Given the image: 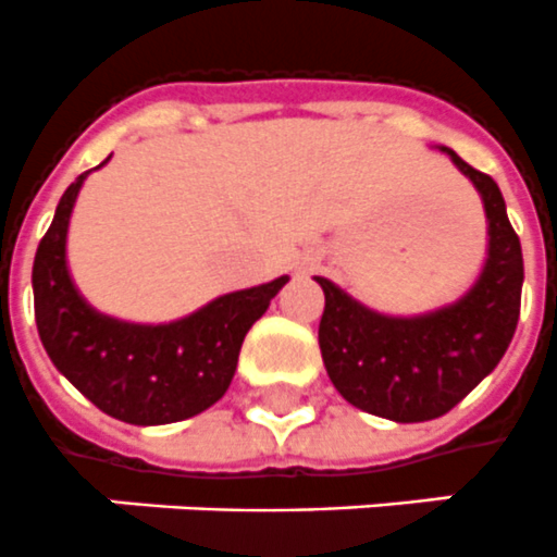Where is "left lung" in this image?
<instances>
[{
    "label": "left lung",
    "instance_id": "left-lung-1",
    "mask_svg": "<svg viewBox=\"0 0 557 557\" xmlns=\"http://www.w3.org/2000/svg\"><path fill=\"white\" fill-rule=\"evenodd\" d=\"M451 158L478 189L486 212V258L462 296L425 313H382L354 299L324 275L319 322L327 376L354 408L394 422H425L448 413L495 371L520 315L523 252L506 215V201L488 175Z\"/></svg>",
    "mask_w": 557,
    "mask_h": 557
}]
</instances>
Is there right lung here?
I'll return each instance as SVG.
<instances>
[{"mask_svg": "<svg viewBox=\"0 0 557 557\" xmlns=\"http://www.w3.org/2000/svg\"><path fill=\"white\" fill-rule=\"evenodd\" d=\"M88 175L83 172L65 189L34 258L30 284L42 348L53 368L114 420L132 425L189 420L224 397L244 336L290 275L224 293L172 322H126L100 313L77 290L65 250L71 212Z\"/></svg>", "mask_w": 557, "mask_h": 557, "instance_id": "obj_1", "label": "right lung"}]
</instances>
